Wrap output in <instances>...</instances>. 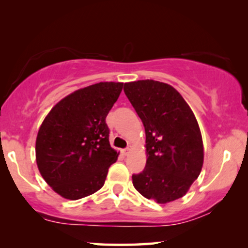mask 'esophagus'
<instances>
[{"mask_svg": "<svg viewBox=\"0 0 248 248\" xmlns=\"http://www.w3.org/2000/svg\"><path fill=\"white\" fill-rule=\"evenodd\" d=\"M130 151H131V147H127V148H125V149H123V150H122V154H123L124 155H127L128 154H130Z\"/></svg>", "mask_w": 248, "mask_h": 248, "instance_id": "34e87169", "label": "esophagus"}]
</instances>
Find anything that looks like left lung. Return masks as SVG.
<instances>
[{"label": "left lung", "instance_id": "obj_1", "mask_svg": "<svg viewBox=\"0 0 248 248\" xmlns=\"http://www.w3.org/2000/svg\"><path fill=\"white\" fill-rule=\"evenodd\" d=\"M124 93L145 130L147 164L132 175L137 191L158 203L183 198L203 166L198 121L175 88L155 80L124 84Z\"/></svg>", "mask_w": 248, "mask_h": 248}]
</instances>
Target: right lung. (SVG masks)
<instances>
[{"label": "right lung", "instance_id": "1", "mask_svg": "<svg viewBox=\"0 0 248 248\" xmlns=\"http://www.w3.org/2000/svg\"><path fill=\"white\" fill-rule=\"evenodd\" d=\"M123 84L99 82L74 91L44 120L36 140L37 166L64 199L79 200L100 189L108 168L117 160L106 116Z\"/></svg>", "mask_w": 248, "mask_h": 248}]
</instances>
